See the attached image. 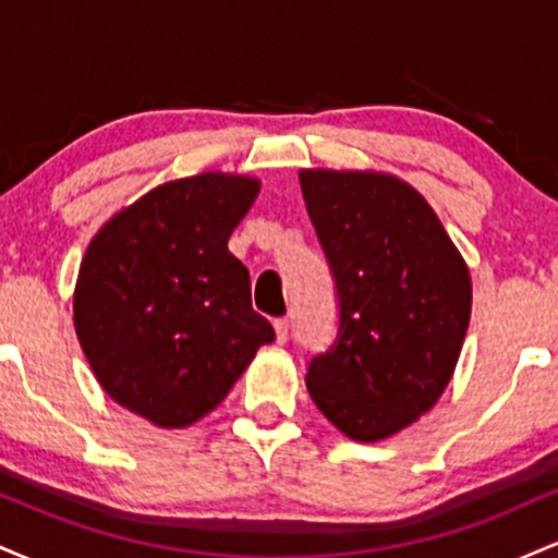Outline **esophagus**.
<instances>
[{
	"instance_id": "obj_1",
	"label": "esophagus",
	"mask_w": 558,
	"mask_h": 558,
	"mask_svg": "<svg viewBox=\"0 0 558 558\" xmlns=\"http://www.w3.org/2000/svg\"><path fill=\"white\" fill-rule=\"evenodd\" d=\"M272 325H275V338H278V343H286L288 341V330H291V328H288V319L278 317Z\"/></svg>"
}]
</instances>
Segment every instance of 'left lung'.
Instances as JSON below:
<instances>
[{
    "mask_svg": "<svg viewBox=\"0 0 558 558\" xmlns=\"http://www.w3.org/2000/svg\"><path fill=\"white\" fill-rule=\"evenodd\" d=\"M299 181L338 306L336 338L306 364V388L349 438H388L451 380L470 325V272L412 185L336 170H301Z\"/></svg>",
    "mask_w": 558,
    "mask_h": 558,
    "instance_id": "8db88e82",
    "label": "left lung"
}]
</instances>
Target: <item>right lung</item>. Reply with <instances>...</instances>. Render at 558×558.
<instances>
[{"mask_svg": "<svg viewBox=\"0 0 558 558\" xmlns=\"http://www.w3.org/2000/svg\"><path fill=\"white\" fill-rule=\"evenodd\" d=\"M259 183L202 175L165 183L94 235L75 288V332L96 380L159 427H185L228 396L275 341L228 252Z\"/></svg>", "mask_w": 558, "mask_h": 558, "instance_id": "add662e5", "label": "right lung"}]
</instances>
